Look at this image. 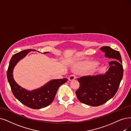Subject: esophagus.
<instances>
[{"label":"esophagus","mask_w":131,"mask_h":131,"mask_svg":"<svg viewBox=\"0 0 131 131\" xmlns=\"http://www.w3.org/2000/svg\"><path fill=\"white\" fill-rule=\"evenodd\" d=\"M76 76L75 75H72L71 76H70V77L68 78V80L69 81H73L75 79H76Z\"/></svg>","instance_id":"obj_1"}]
</instances>
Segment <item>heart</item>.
I'll return each mask as SVG.
<instances>
[{"mask_svg": "<svg viewBox=\"0 0 131 131\" xmlns=\"http://www.w3.org/2000/svg\"><path fill=\"white\" fill-rule=\"evenodd\" d=\"M94 64V63H92V65ZM73 66L74 67L75 69H79L80 68L84 66V63L81 62H76L73 63Z\"/></svg>", "mask_w": 131, "mask_h": 131, "instance_id": "b5f03b06", "label": "heart"}]
</instances>
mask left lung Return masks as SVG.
<instances>
[{
    "label": "left lung",
    "instance_id": "left-lung-1",
    "mask_svg": "<svg viewBox=\"0 0 131 131\" xmlns=\"http://www.w3.org/2000/svg\"><path fill=\"white\" fill-rule=\"evenodd\" d=\"M100 49L105 56L114 59L109 62L108 70L104 74L85 76L77 78L80 87L76 91L81 103L93 106H98L112 98L118 91L123 76V67L121 55L118 51L108 46Z\"/></svg>",
    "mask_w": 131,
    "mask_h": 131
}]
</instances>
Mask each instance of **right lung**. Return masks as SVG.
I'll list each match as a JSON object with an SVG mask.
<instances>
[{"mask_svg": "<svg viewBox=\"0 0 131 131\" xmlns=\"http://www.w3.org/2000/svg\"><path fill=\"white\" fill-rule=\"evenodd\" d=\"M36 51L35 49H26L13 55L9 62L7 77L12 93L18 100L29 108L40 109L49 105L53 102L59 88L62 84L66 83L68 79L65 78L52 80L43 86L32 91L26 90L19 85L13 78L14 68L17 63L24 58L29 52ZM46 53H49V52H45L43 54Z\"/></svg>", "mask_w": 131, "mask_h": 131, "instance_id": "right-lung-1", "label": "right lung"}]
</instances>
